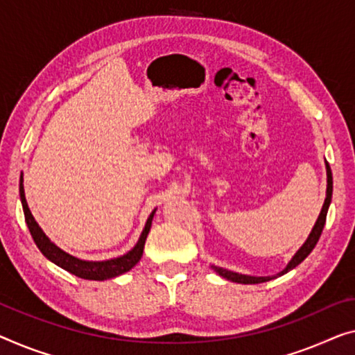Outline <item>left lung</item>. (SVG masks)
I'll return each mask as SVG.
<instances>
[{
	"label": "left lung",
	"instance_id": "8db88e82",
	"mask_svg": "<svg viewBox=\"0 0 355 355\" xmlns=\"http://www.w3.org/2000/svg\"><path fill=\"white\" fill-rule=\"evenodd\" d=\"M331 193H333V177H331V171H330V166L329 162H327V198H325V202H324V207H322V211L319 215V218H317L315 225L313 231H311V234L308 237V241L304 242L303 247L300 248L298 252H296V255L292 258V261L288 263V266L284 269V271H280L277 276L274 277H279V276H284L285 272L292 271L293 268L298 266V264L304 260L306 257L309 255L311 252H313V248L315 247L317 242L320 239V234H322V230H324L325 226V220H327V211H329V205L331 202ZM214 269L216 272L220 274L221 277L232 280V282H239V284H261V282H268V280H271L272 276L269 277H252V276H242V274H237V272H232L228 271V269H223V268H216L214 266Z\"/></svg>",
	"mask_w": 355,
	"mask_h": 355
}]
</instances>
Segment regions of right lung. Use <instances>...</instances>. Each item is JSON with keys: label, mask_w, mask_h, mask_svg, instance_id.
Listing matches in <instances>:
<instances>
[{"label": "right lung", "mask_w": 355, "mask_h": 355, "mask_svg": "<svg viewBox=\"0 0 355 355\" xmlns=\"http://www.w3.org/2000/svg\"><path fill=\"white\" fill-rule=\"evenodd\" d=\"M20 199H22L25 221H26V225H28L30 234H31V237H33L35 244L38 245V248L42 252V255H44L47 260L54 261L57 266L65 269V271L75 274V276L81 277V279H87V280H105V279L121 276V274L130 271V269L140 261L141 255H144L146 236H148V232H150L153 216H155V211H156V210L151 211L150 218H148V221H146L145 230H144V232H141L139 242H137V245L132 248L130 252H127L125 255L114 258V260H108V261H83V260H78V258H75V257L68 255L67 252L60 250L59 247H57L55 244H52V242L47 239V236L42 232L38 223L35 221L33 215H31L28 204H26V199H25L22 183H20Z\"/></svg>", "instance_id": "1"}]
</instances>
